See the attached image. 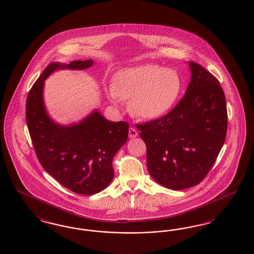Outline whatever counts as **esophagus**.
I'll list each match as a JSON object with an SVG mask.
<instances>
[{"label": "esophagus", "instance_id": "1", "mask_svg": "<svg viewBox=\"0 0 254 254\" xmlns=\"http://www.w3.org/2000/svg\"><path fill=\"white\" fill-rule=\"evenodd\" d=\"M128 136H129L130 138H135V137H137V136H138V131H137V129H136L135 127H129V129H128Z\"/></svg>", "mask_w": 254, "mask_h": 254}]
</instances>
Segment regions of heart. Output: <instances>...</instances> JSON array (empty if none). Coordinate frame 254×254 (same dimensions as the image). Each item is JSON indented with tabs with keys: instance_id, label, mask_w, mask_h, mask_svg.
Wrapping results in <instances>:
<instances>
[{
	"instance_id": "1",
	"label": "heart",
	"mask_w": 254,
	"mask_h": 254,
	"mask_svg": "<svg viewBox=\"0 0 254 254\" xmlns=\"http://www.w3.org/2000/svg\"><path fill=\"white\" fill-rule=\"evenodd\" d=\"M111 97L131 100L132 111L152 120L165 115L180 95L182 80L177 71L146 64L122 69L113 77Z\"/></svg>"
}]
</instances>
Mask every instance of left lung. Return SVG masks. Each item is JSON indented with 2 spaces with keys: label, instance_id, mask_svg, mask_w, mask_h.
I'll list each match as a JSON object with an SVG mask.
<instances>
[{
  "label": "left lung",
  "instance_id": "1",
  "mask_svg": "<svg viewBox=\"0 0 254 254\" xmlns=\"http://www.w3.org/2000/svg\"><path fill=\"white\" fill-rule=\"evenodd\" d=\"M185 96L161 118L137 125L146 146L151 177L174 190L205 179L224 145L228 128L226 97L217 78L190 62Z\"/></svg>",
  "mask_w": 254,
  "mask_h": 254
}]
</instances>
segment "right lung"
Masks as SVG:
<instances>
[{
    "label": "right lung",
    "instance_id": "1",
    "mask_svg": "<svg viewBox=\"0 0 254 254\" xmlns=\"http://www.w3.org/2000/svg\"><path fill=\"white\" fill-rule=\"evenodd\" d=\"M92 64L91 60L49 64L30 88L25 109L28 131L42 167L64 188L84 195L98 193L112 181V161L127 140L128 124L108 121L95 111L78 125L61 127L46 112L43 87L56 69H85Z\"/></svg>",
    "mask_w": 254,
    "mask_h": 254
}]
</instances>
